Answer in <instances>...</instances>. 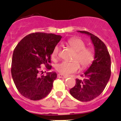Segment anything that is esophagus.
Returning a JSON list of instances; mask_svg holds the SVG:
<instances>
[{"mask_svg":"<svg viewBox=\"0 0 121 121\" xmlns=\"http://www.w3.org/2000/svg\"><path fill=\"white\" fill-rule=\"evenodd\" d=\"M57 77H58V78H67V77L65 75H62V74H58V75H57Z\"/></svg>","mask_w":121,"mask_h":121,"instance_id":"1","label":"esophagus"}]
</instances>
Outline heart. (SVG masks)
Masks as SVG:
<instances>
[{
	"label": "heart",
	"mask_w": 121,
	"mask_h": 121,
	"mask_svg": "<svg viewBox=\"0 0 121 121\" xmlns=\"http://www.w3.org/2000/svg\"><path fill=\"white\" fill-rule=\"evenodd\" d=\"M67 44L75 51L73 59L71 61H63L57 64L56 66V70L62 75H67L71 73L76 72L79 69L80 63L82 68H87L92 65L94 60L95 54L92 49L86 48V44L83 40L78 38H72L67 41ZM59 52V46H56L53 50L51 56L53 60H56Z\"/></svg>",
	"instance_id": "1"
}]
</instances>
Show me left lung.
Returning a JSON list of instances; mask_svg holds the SVG:
<instances>
[{
	"label": "left lung",
	"mask_w": 121,
	"mask_h": 121,
	"mask_svg": "<svg viewBox=\"0 0 121 121\" xmlns=\"http://www.w3.org/2000/svg\"><path fill=\"white\" fill-rule=\"evenodd\" d=\"M77 32L90 37L95 50L94 60L84 73L83 80L76 79V84L70 90L74 98L87 102L98 96L105 89L111 75V60L105 44L98 37L87 31Z\"/></svg>",
	"instance_id": "8db88e82"
}]
</instances>
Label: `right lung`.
<instances>
[{"instance_id": "right-lung-1", "label": "right lung", "mask_w": 121, "mask_h": 121, "mask_svg": "<svg viewBox=\"0 0 121 121\" xmlns=\"http://www.w3.org/2000/svg\"><path fill=\"white\" fill-rule=\"evenodd\" d=\"M61 38L54 34L35 32L18 43L13 52L11 75L16 88L24 97L36 101L50 93L56 73L49 72L46 75H40L43 72L40 71V66L51 70V55Z\"/></svg>"}]
</instances>
